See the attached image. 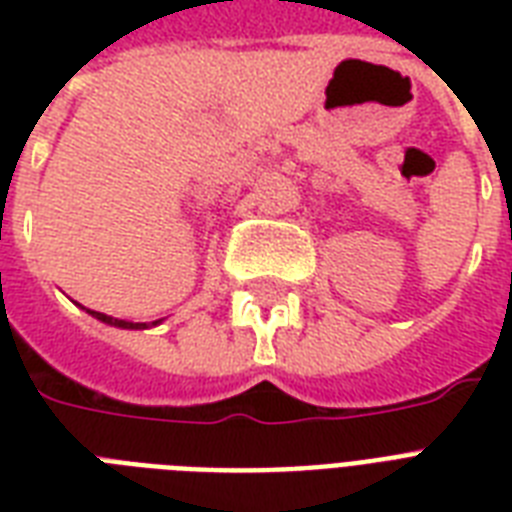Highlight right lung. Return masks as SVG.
Returning <instances> with one entry per match:
<instances>
[{"instance_id": "1", "label": "right lung", "mask_w": 512, "mask_h": 512, "mask_svg": "<svg viewBox=\"0 0 512 512\" xmlns=\"http://www.w3.org/2000/svg\"><path fill=\"white\" fill-rule=\"evenodd\" d=\"M92 313L95 319L103 321V324H111V327H122V329H146L148 324H132V321H122V319H111V316H106V313H98V311H87ZM159 324V321H154V327Z\"/></svg>"}]
</instances>
